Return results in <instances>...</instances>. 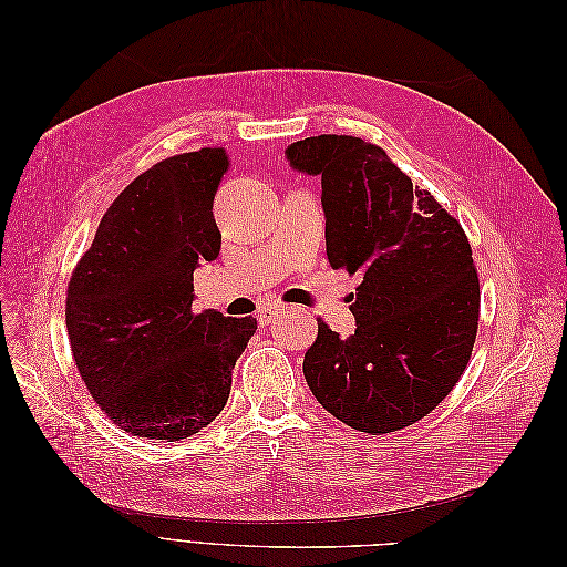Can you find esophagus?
I'll list each match as a JSON object with an SVG mask.
<instances>
[{"label": "esophagus", "mask_w": 567, "mask_h": 567, "mask_svg": "<svg viewBox=\"0 0 567 567\" xmlns=\"http://www.w3.org/2000/svg\"><path fill=\"white\" fill-rule=\"evenodd\" d=\"M281 312H284V305H265L262 310L257 312V321H260L262 326H269Z\"/></svg>", "instance_id": "1"}]
</instances>
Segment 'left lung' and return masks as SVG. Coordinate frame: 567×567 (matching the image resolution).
Instances as JSON below:
<instances>
[{"mask_svg":"<svg viewBox=\"0 0 567 567\" xmlns=\"http://www.w3.org/2000/svg\"><path fill=\"white\" fill-rule=\"evenodd\" d=\"M286 161L321 179L331 267L362 274L354 333L340 338L319 319L305 381L354 431H400L447 398L471 359L480 284L468 238L431 192L359 136H307Z\"/></svg>","mask_w":567,"mask_h":567,"instance_id":"8db88e82","label":"left lung"}]
</instances>
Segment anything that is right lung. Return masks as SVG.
Here are the masks:
<instances>
[{"label":"right lung","mask_w":567,"mask_h":567,"mask_svg":"<svg viewBox=\"0 0 567 567\" xmlns=\"http://www.w3.org/2000/svg\"><path fill=\"white\" fill-rule=\"evenodd\" d=\"M231 161L200 148L136 177L68 284L65 329L96 404L148 440H184L227 404L252 317L194 315V271L219 255L213 203Z\"/></svg>","instance_id":"obj_1"}]
</instances>
